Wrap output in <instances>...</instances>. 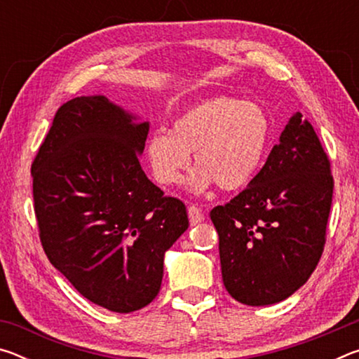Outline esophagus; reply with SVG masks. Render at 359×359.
Listing matches in <instances>:
<instances>
[{
    "label": "esophagus",
    "mask_w": 359,
    "mask_h": 359,
    "mask_svg": "<svg viewBox=\"0 0 359 359\" xmlns=\"http://www.w3.org/2000/svg\"><path fill=\"white\" fill-rule=\"evenodd\" d=\"M188 218H190L191 224H198L204 220V214H203V210L198 208V205L191 204V205H188Z\"/></svg>",
    "instance_id": "34e87169"
}]
</instances>
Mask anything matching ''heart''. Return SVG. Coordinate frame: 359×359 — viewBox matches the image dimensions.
I'll list each match as a JSON object with an SVG mask.
<instances>
[{"mask_svg":"<svg viewBox=\"0 0 359 359\" xmlns=\"http://www.w3.org/2000/svg\"><path fill=\"white\" fill-rule=\"evenodd\" d=\"M271 141V121L255 102L218 96L188 107L168 131H155L145 145L155 180L174 185L194 156L190 187L212 184L233 191L250 184L263 165Z\"/></svg>","mask_w":359,"mask_h":359,"instance_id":"obj_1","label":"heart"}]
</instances>
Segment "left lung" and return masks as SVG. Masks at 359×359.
<instances>
[{"label": "left lung", "mask_w": 359, "mask_h": 359, "mask_svg": "<svg viewBox=\"0 0 359 359\" xmlns=\"http://www.w3.org/2000/svg\"><path fill=\"white\" fill-rule=\"evenodd\" d=\"M332 190L330 156L297 112L248 187L210 210L223 283L236 301L276 304L307 282L326 244Z\"/></svg>", "instance_id": "8db88e82"}]
</instances>
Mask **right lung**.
Here are the masks:
<instances>
[{
  "instance_id": "add662e5",
  "label": "right lung",
  "mask_w": 359,
  "mask_h": 359,
  "mask_svg": "<svg viewBox=\"0 0 359 359\" xmlns=\"http://www.w3.org/2000/svg\"><path fill=\"white\" fill-rule=\"evenodd\" d=\"M106 96L65 102L32 163L33 208L50 263L88 301L139 311L161 287L165 252L188 228L139 163L149 123Z\"/></svg>"
}]
</instances>
